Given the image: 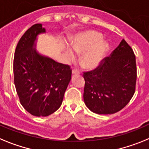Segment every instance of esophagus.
<instances>
[{
	"label": "esophagus",
	"instance_id": "esophagus-1",
	"mask_svg": "<svg viewBox=\"0 0 149 149\" xmlns=\"http://www.w3.org/2000/svg\"><path fill=\"white\" fill-rule=\"evenodd\" d=\"M79 71L78 70H73V71H72V74L73 75H76V74H79Z\"/></svg>",
	"mask_w": 149,
	"mask_h": 149
}]
</instances>
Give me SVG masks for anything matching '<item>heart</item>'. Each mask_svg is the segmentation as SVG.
Listing matches in <instances>:
<instances>
[{"instance_id": "1", "label": "heart", "mask_w": 149, "mask_h": 149, "mask_svg": "<svg viewBox=\"0 0 149 149\" xmlns=\"http://www.w3.org/2000/svg\"><path fill=\"white\" fill-rule=\"evenodd\" d=\"M71 48L76 53L84 52L82 64L88 69L97 67L109 51V44L102 40V35L94 31H86L73 37ZM65 53L70 60L74 58L75 55L70 49H66Z\"/></svg>"}]
</instances>
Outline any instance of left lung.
Listing matches in <instances>:
<instances>
[{"label": "left lung", "instance_id": "left-lung-1", "mask_svg": "<svg viewBox=\"0 0 149 149\" xmlns=\"http://www.w3.org/2000/svg\"><path fill=\"white\" fill-rule=\"evenodd\" d=\"M84 102L91 112L113 114L122 109L135 92L136 57L122 40L112 55L96 69L84 73Z\"/></svg>", "mask_w": 149, "mask_h": 149}]
</instances>
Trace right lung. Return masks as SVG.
Here are the masks:
<instances>
[{
	"instance_id": "obj_1",
	"label": "right lung",
	"mask_w": 149,
	"mask_h": 149,
	"mask_svg": "<svg viewBox=\"0 0 149 149\" xmlns=\"http://www.w3.org/2000/svg\"><path fill=\"white\" fill-rule=\"evenodd\" d=\"M45 33L42 24L32 25L19 40L13 60L14 83L21 104L37 117L58 109L72 73L69 65L37 51V37Z\"/></svg>"
}]
</instances>
